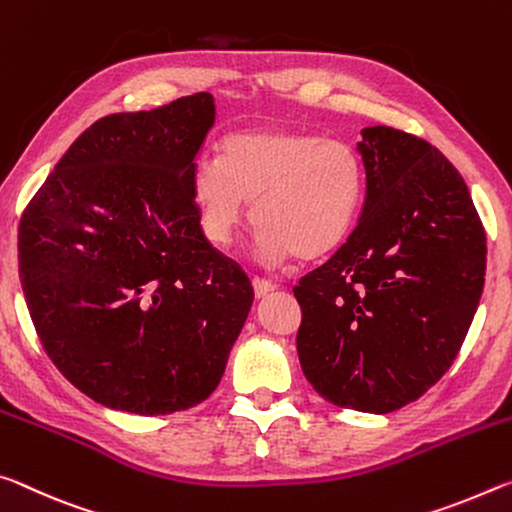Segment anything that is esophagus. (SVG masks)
<instances>
[{
    "mask_svg": "<svg viewBox=\"0 0 512 512\" xmlns=\"http://www.w3.org/2000/svg\"><path fill=\"white\" fill-rule=\"evenodd\" d=\"M251 283H254V292H256V297H258V299H261V297H267V295H270V292L276 288L272 281L261 279V276H254V279H251Z\"/></svg>",
    "mask_w": 512,
    "mask_h": 512,
    "instance_id": "1",
    "label": "esophagus"
}]
</instances>
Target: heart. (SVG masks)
Returning a JSON list of instances; mask_svg holds the SVG:
<instances>
[{"label":"heart","mask_w":512,"mask_h":512,"mask_svg":"<svg viewBox=\"0 0 512 512\" xmlns=\"http://www.w3.org/2000/svg\"><path fill=\"white\" fill-rule=\"evenodd\" d=\"M192 195L215 245H229L238 226H258V256H326L347 240L365 197V172L349 142L297 129H254L226 136L220 161L199 158Z\"/></svg>","instance_id":"obj_1"}]
</instances>
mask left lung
Returning a JSON list of instances; mask_svg holds the SVG:
<instances>
[{"instance_id": "left-lung-1", "label": "left lung", "mask_w": 512, "mask_h": 512, "mask_svg": "<svg viewBox=\"0 0 512 512\" xmlns=\"http://www.w3.org/2000/svg\"><path fill=\"white\" fill-rule=\"evenodd\" d=\"M358 224L292 292L299 363L335 406L392 413L454 363L479 306L485 229L463 177L429 142L363 129Z\"/></svg>"}]
</instances>
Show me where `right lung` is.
Segmentation results:
<instances>
[{"label":"right lung","instance_id":"add662e5","mask_svg":"<svg viewBox=\"0 0 512 512\" xmlns=\"http://www.w3.org/2000/svg\"><path fill=\"white\" fill-rule=\"evenodd\" d=\"M208 92L81 133L24 208L20 283L47 356L108 408L170 415L220 383L254 301L201 231L192 167Z\"/></svg>","mask_w":512,"mask_h":512}]
</instances>
